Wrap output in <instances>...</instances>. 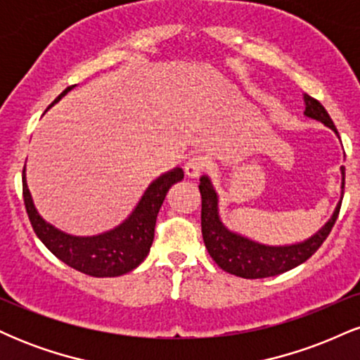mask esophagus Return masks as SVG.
Listing matches in <instances>:
<instances>
[{"instance_id": "1", "label": "esophagus", "mask_w": 360, "mask_h": 360, "mask_svg": "<svg viewBox=\"0 0 360 360\" xmlns=\"http://www.w3.org/2000/svg\"><path fill=\"white\" fill-rule=\"evenodd\" d=\"M208 169V160L203 155H193L189 157L188 162H186L184 171L189 177H198L201 172H205Z\"/></svg>"}]
</instances>
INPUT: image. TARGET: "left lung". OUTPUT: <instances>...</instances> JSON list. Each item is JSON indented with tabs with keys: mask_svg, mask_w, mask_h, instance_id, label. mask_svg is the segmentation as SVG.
Returning <instances> with one entry per match:
<instances>
[{
	"mask_svg": "<svg viewBox=\"0 0 360 360\" xmlns=\"http://www.w3.org/2000/svg\"><path fill=\"white\" fill-rule=\"evenodd\" d=\"M304 115L313 120H318L323 125L330 127L338 135L332 118L326 113L320 101L315 98L304 94ZM342 171V194L345 188V167H340ZM200 193H201V232H203V240L208 254L212 259L221 267L223 271L230 274L238 276L245 279H260L271 278V276L283 274L289 269H295L296 266L303 264L304 260L311 257L315 252L320 249V245L326 240L328 233L332 232L335 225L338 212H340V203L337 205L332 218L325 223L321 230L309 237L308 240L295 243V245H264L242 235L230 232L225 229L220 217H218V196L214 193L212 181L203 176L200 179Z\"/></svg>",
	"mask_w": 360,
	"mask_h": 360,
	"instance_id": "8db88e82",
	"label": "left lung"
}]
</instances>
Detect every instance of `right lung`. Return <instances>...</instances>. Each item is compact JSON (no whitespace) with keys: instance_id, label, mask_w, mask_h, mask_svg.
<instances>
[{"instance_id":"obj_1","label":"right lung","mask_w":360,"mask_h":360,"mask_svg":"<svg viewBox=\"0 0 360 360\" xmlns=\"http://www.w3.org/2000/svg\"><path fill=\"white\" fill-rule=\"evenodd\" d=\"M72 86L62 91L56 101H59ZM53 101V103H56ZM184 172L181 167L172 169L167 174L148 186L137 208L131 212L122 225L110 232L94 235V237H74L53 229L37 213L32 194L28 191L23 169V201L28 218L37 237L57 259L68 264L72 269L93 278H115L134 271L150 250L154 240L155 220L160 206L166 200L167 191L172 184L183 181Z\"/></svg>"}]
</instances>
